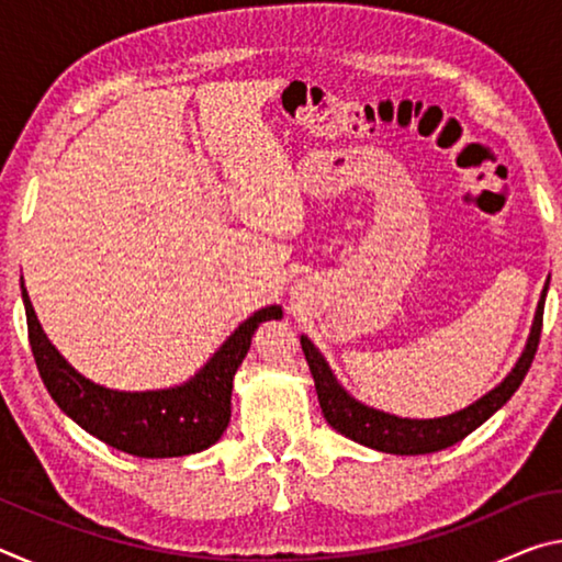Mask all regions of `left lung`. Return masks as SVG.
<instances>
[{"label": "left lung", "mask_w": 562, "mask_h": 562, "mask_svg": "<svg viewBox=\"0 0 562 562\" xmlns=\"http://www.w3.org/2000/svg\"><path fill=\"white\" fill-rule=\"evenodd\" d=\"M546 292H548V284L543 294H540L536 322H532V329H530V339L526 345V351H522V357L518 359L516 369H513V372L503 379L493 392L479 398V402L471 404L469 408L456 412L451 416L429 418V422L389 416L384 412H376V408H369L364 404L355 402V398H351L345 389L337 384V379L331 376L325 357L319 355L307 337H302L304 359H307L310 372L315 376L319 406H322V414L327 418V424L331 429H337L341 436H347V439L364 443L369 449H376L384 453H402V456L434 453L459 443L471 431L479 429L486 418L496 414L498 408L506 404L513 394H516V389L520 386L522 379H526L532 359H536L540 329H543Z\"/></svg>", "instance_id": "obj_1"}]
</instances>
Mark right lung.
<instances>
[{"label": "right lung", "instance_id": "right-lung-1", "mask_svg": "<svg viewBox=\"0 0 562 562\" xmlns=\"http://www.w3.org/2000/svg\"><path fill=\"white\" fill-rule=\"evenodd\" d=\"M32 355L44 386L61 412L81 429L113 449L140 459H173L198 453L221 439L231 422L233 376L250 349L255 329L265 319H280V307H265L247 317L205 369L188 384L166 392H113L76 374L36 322L26 290H22Z\"/></svg>", "mask_w": 562, "mask_h": 562}]
</instances>
